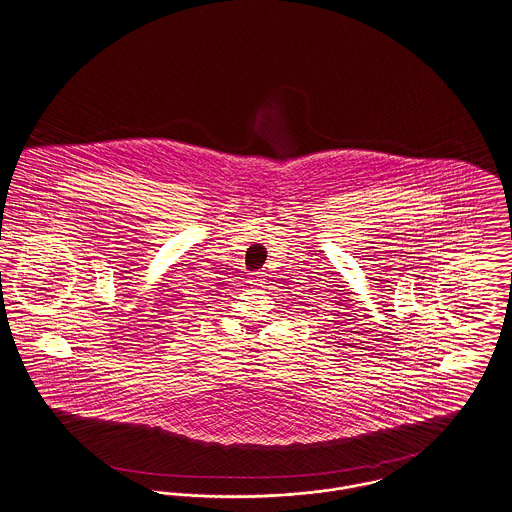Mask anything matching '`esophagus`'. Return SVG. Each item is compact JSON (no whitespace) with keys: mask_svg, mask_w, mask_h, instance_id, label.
<instances>
[{"mask_svg":"<svg viewBox=\"0 0 512 512\" xmlns=\"http://www.w3.org/2000/svg\"><path fill=\"white\" fill-rule=\"evenodd\" d=\"M252 281H254V285H260V283H262L260 276H256V278L252 279Z\"/></svg>","mask_w":512,"mask_h":512,"instance_id":"obj_1","label":"esophagus"}]
</instances>
